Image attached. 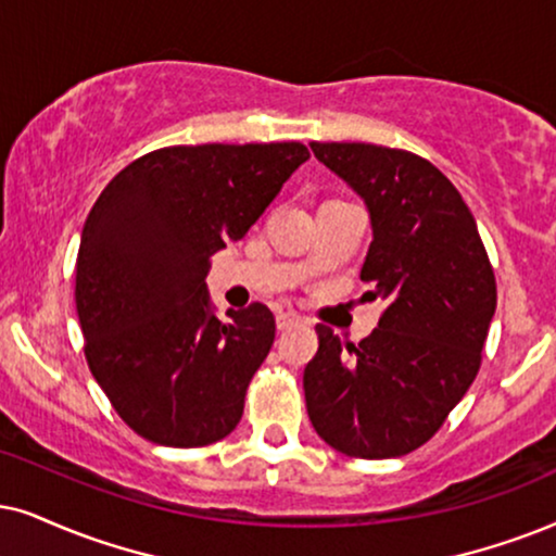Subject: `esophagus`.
I'll return each instance as SVG.
<instances>
[{"mask_svg":"<svg viewBox=\"0 0 556 556\" xmlns=\"http://www.w3.org/2000/svg\"><path fill=\"white\" fill-rule=\"evenodd\" d=\"M298 323H302V315H298V313H279L277 315V328L279 330H287V328L298 326Z\"/></svg>","mask_w":556,"mask_h":556,"instance_id":"1","label":"esophagus"}]
</instances>
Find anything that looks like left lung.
<instances>
[{
	"label": "left lung",
	"mask_w": 556,
	"mask_h": 556,
	"mask_svg": "<svg viewBox=\"0 0 556 556\" xmlns=\"http://www.w3.org/2000/svg\"><path fill=\"white\" fill-rule=\"evenodd\" d=\"M311 149L367 205L362 279L388 307L359 346L315 328L318 354L302 375L307 416L341 454H410L475 382L497 302L493 266L465 200L431 161L375 143Z\"/></svg>",
	"instance_id": "8db88e82"
}]
</instances>
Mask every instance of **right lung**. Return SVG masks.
<instances>
[{
    "label": "right lung",
    "mask_w": 556,
    "mask_h": 556,
    "mask_svg": "<svg viewBox=\"0 0 556 556\" xmlns=\"http://www.w3.org/2000/svg\"><path fill=\"white\" fill-rule=\"evenodd\" d=\"M302 143L172 146L125 166L94 202L76 256V313L97 384L132 431L207 446L238 426L274 343L262 302L217 318L210 256L241 241Z\"/></svg>",
    "instance_id": "add662e5"
}]
</instances>
